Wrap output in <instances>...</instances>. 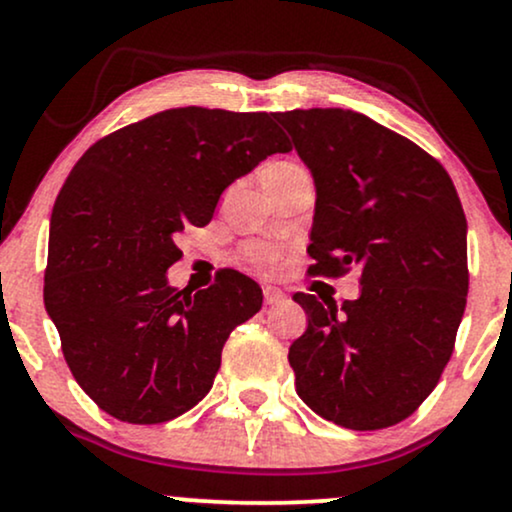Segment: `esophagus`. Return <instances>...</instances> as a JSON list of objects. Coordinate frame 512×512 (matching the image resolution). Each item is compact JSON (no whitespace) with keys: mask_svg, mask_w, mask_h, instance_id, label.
Here are the masks:
<instances>
[{"mask_svg":"<svg viewBox=\"0 0 512 512\" xmlns=\"http://www.w3.org/2000/svg\"><path fill=\"white\" fill-rule=\"evenodd\" d=\"M286 298L289 296H286L281 289H276V286H264V303L267 305H279V303H284Z\"/></svg>","mask_w":512,"mask_h":512,"instance_id":"esophagus-1","label":"esophagus"}]
</instances>
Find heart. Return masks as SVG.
I'll return each instance as SVG.
<instances>
[{"instance_id":"obj_1","label":"heart","mask_w":512,"mask_h":512,"mask_svg":"<svg viewBox=\"0 0 512 512\" xmlns=\"http://www.w3.org/2000/svg\"><path fill=\"white\" fill-rule=\"evenodd\" d=\"M279 166H293V163H279ZM284 250L272 243H250L245 248V260L257 269H276L284 262Z\"/></svg>"}]
</instances>
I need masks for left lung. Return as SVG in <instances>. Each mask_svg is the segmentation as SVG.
<instances>
[{
	"instance_id": "left-lung-1",
	"label": "left lung",
	"mask_w": 512,
	"mask_h": 512,
	"mask_svg": "<svg viewBox=\"0 0 512 512\" xmlns=\"http://www.w3.org/2000/svg\"><path fill=\"white\" fill-rule=\"evenodd\" d=\"M315 180L310 274L361 272V296L296 293L308 327L289 349L296 392L354 431L395 426L438 385L467 305V219L421 146L342 108L272 115Z\"/></svg>"
}]
</instances>
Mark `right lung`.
Here are the masks:
<instances>
[{"mask_svg": "<svg viewBox=\"0 0 512 512\" xmlns=\"http://www.w3.org/2000/svg\"><path fill=\"white\" fill-rule=\"evenodd\" d=\"M286 151L272 115L190 105L98 139L72 168L50 219L45 310L76 383L110 416L163 424L211 390L262 289L233 269L195 296L173 289L175 233L207 226L233 180Z\"/></svg>", "mask_w": 512, "mask_h": 512, "instance_id": "add662e5", "label": "right lung"}]
</instances>
